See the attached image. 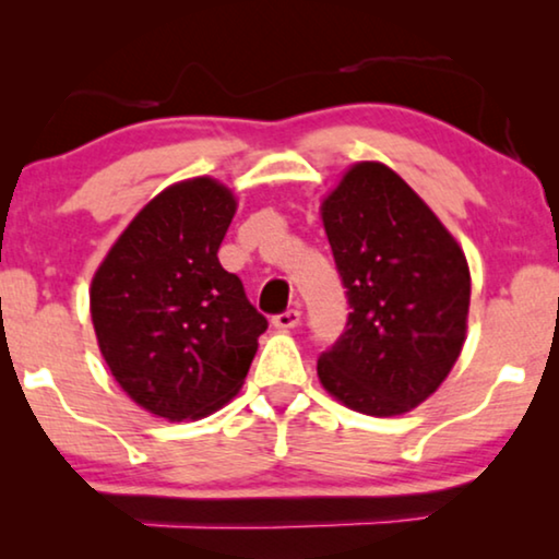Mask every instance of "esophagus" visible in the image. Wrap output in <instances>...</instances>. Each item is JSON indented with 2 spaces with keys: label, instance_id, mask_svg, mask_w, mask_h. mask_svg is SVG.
Segmentation results:
<instances>
[{
  "label": "esophagus",
  "instance_id": "34e87169",
  "mask_svg": "<svg viewBox=\"0 0 559 559\" xmlns=\"http://www.w3.org/2000/svg\"><path fill=\"white\" fill-rule=\"evenodd\" d=\"M298 324H301V311L296 309H288L278 313V317H273V326L276 329H296Z\"/></svg>",
  "mask_w": 559,
  "mask_h": 559
}]
</instances>
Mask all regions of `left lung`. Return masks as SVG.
<instances>
[{
  "label": "left lung",
  "instance_id": "obj_1",
  "mask_svg": "<svg viewBox=\"0 0 559 559\" xmlns=\"http://www.w3.org/2000/svg\"><path fill=\"white\" fill-rule=\"evenodd\" d=\"M319 212L352 309L317 365L321 388L374 418L411 413L443 384L466 342V255L382 162L352 164Z\"/></svg>",
  "mask_w": 559,
  "mask_h": 559
}]
</instances>
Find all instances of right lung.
<instances>
[{"label":"right lung","mask_w":559,"mask_h":559,"mask_svg":"<svg viewBox=\"0 0 559 559\" xmlns=\"http://www.w3.org/2000/svg\"><path fill=\"white\" fill-rule=\"evenodd\" d=\"M238 198L212 177L169 185L136 212L91 281V319L114 380L179 423L238 395L269 329L217 261Z\"/></svg>","instance_id":"add662e5"}]
</instances>
